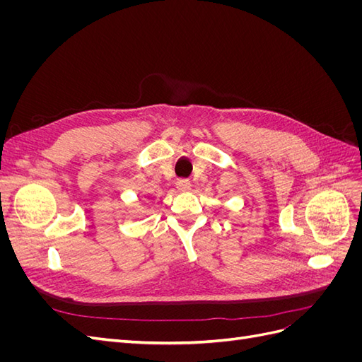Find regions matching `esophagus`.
<instances>
[{
  "mask_svg": "<svg viewBox=\"0 0 362 362\" xmlns=\"http://www.w3.org/2000/svg\"><path fill=\"white\" fill-rule=\"evenodd\" d=\"M177 185H178V189H180L181 192H190V190H192V182H190L189 180H185V178L178 180V181H177Z\"/></svg>",
  "mask_w": 362,
  "mask_h": 362,
  "instance_id": "obj_1",
  "label": "esophagus"
}]
</instances>
